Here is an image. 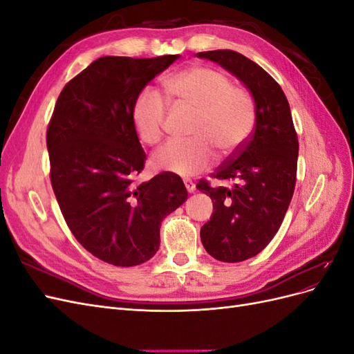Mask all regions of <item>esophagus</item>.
<instances>
[{
	"mask_svg": "<svg viewBox=\"0 0 354 354\" xmlns=\"http://www.w3.org/2000/svg\"><path fill=\"white\" fill-rule=\"evenodd\" d=\"M185 186H186L189 194H194V192L196 190V186H195V183L192 180H185Z\"/></svg>",
	"mask_w": 354,
	"mask_h": 354,
	"instance_id": "1",
	"label": "esophagus"
}]
</instances>
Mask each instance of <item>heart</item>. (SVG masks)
Instances as JSON below:
<instances>
[{"mask_svg":"<svg viewBox=\"0 0 354 354\" xmlns=\"http://www.w3.org/2000/svg\"><path fill=\"white\" fill-rule=\"evenodd\" d=\"M164 88L171 99L196 111L187 142H168L153 153L156 168L180 177H192L209 167L212 147L221 156L234 153L254 127L252 103L245 91L232 87L226 75L194 66L171 75ZM165 102L153 88H143L133 103L137 136L146 145H158L164 137Z\"/></svg>","mask_w":354,"mask_h":354,"instance_id":"b5f03b06","label":"heart"}]
</instances>
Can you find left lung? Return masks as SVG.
I'll return each mask as SVG.
<instances>
[{"instance_id": "8db88e82", "label": "left lung", "mask_w": 354, "mask_h": 354, "mask_svg": "<svg viewBox=\"0 0 354 354\" xmlns=\"http://www.w3.org/2000/svg\"><path fill=\"white\" fill-rule=\"evenodd\" d=\"M196 57L236 77L255 106L252 136L214 176L233 181L232 187H211L203 180L196 186L209 195L214 209L201 229L203 248L216 260L239 263L261 252L281 227L294 195L298 138L286 95L261 66L232 50L201 51Z\"/></svg>"}]
</instances>
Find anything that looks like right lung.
Listing matches in <instances>:
<instances>
[{
	"mask_svg": "<svg viewBox=\"0 0 354 354\" xmlns=\"http://www.w3.org/2000/svg\"><path fill=\"white\" fill-rule=\"evenodd\" d=\"M178 57L94 60L65 85L51 116L50 178L60 211L84 248L113 266L151 260L159 250L160 223L187 199L173 173L134 183L146 153L133 103Z\"/></svg>",
	"mask_w": 354,
	"mask_h": 354,
	"instance_id": "right-lung-1",
	"label": "right lung"
}]
</instances>
